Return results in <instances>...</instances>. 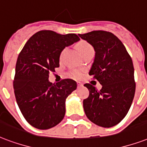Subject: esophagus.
I'll list each match as a JSON object with an SVG mask.
<instances>
[{
    "instance_id": "34e87169",
    "label": "esophagus",
    "mask_w": 147,
    "mask_h": 147,
    "mask_svg": "<svg viewBox=\"0 0 147 147\" xmlns=\"http://www.w3.org/2000/svg\"><path fill=\"white\" fill-rule=\"evenodd\" d=\"M77 86H78V88H79V87H82V86H83V84L81 83V82H78V83H77Z\"/></svg>"
}]
</instances>
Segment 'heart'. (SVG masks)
<instances>
[{"instance_id": "heart-1", "label": "heart", "mask_w": 147, "mask_h": 147, "mask_svg": "<svg viewBox=\"0 0 147 147\" xmlns=\"http://www.w3.org/2000/svg\"><path fill=\"white\" fill-rule=\"evenodd\" d=\"M77 46H78V49L79 52L81 53V55L82 56H84L85 55H86L88 52H91V51H94V49L93 47L90 44L87 42L86 41H79L77 45ZM66 49H64L62 51H61V53H60V56H59V58L60 59H62V57H63V55L65 53V51ZM69 76L71 78H79L82 76V72L81 71H78V70H72V71H69Z\"/></svg>"}]
</instances>
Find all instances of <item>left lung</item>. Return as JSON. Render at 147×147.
<instances>
[{
  "label": "left lung",
  "instance_id": "8db88e82",
  "mask_svg": "<svg viewBox=\"0 0 147 147\" xmlns=\"http://www.w3.org/2000/svg\"><path fill=\"white\" fill-rule=\"evenodd\" d=\"M78 35L95 49L89 76L102 86L98 91L91 84L84 85L89 91L83 100L86 116L102 127L116 126L126 116L135 95L132 59L122 41L111 32L93 31Z\"/></svg>",
  "mask_w": 147,
  "mask_h": 147
}]
</instances>
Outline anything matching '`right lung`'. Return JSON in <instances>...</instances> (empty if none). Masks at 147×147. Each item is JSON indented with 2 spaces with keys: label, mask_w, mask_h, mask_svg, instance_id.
<instances>
[{
  "label": "right lung",
  "mask_w": 147,
  "mask_h": 147,
  "mask_svg": "<svg viewBox=\"0 0 147 147\" xmlns=\"http://www.w3.org/2000/svg\"><path fill=\"white\" fill-rule=\"evenodd\" d=\"M79 39L76 34L43 30L32 35L19 53L13 82L14 95L21 113L34 127L48 129L63 119L65 99L77 85L69 78L52 84L49 73L59 67L61 51Z\"/></svg>",
  "instance_id": "obj_1"
}]
</instances>
